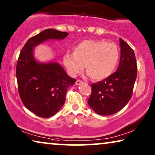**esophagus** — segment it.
<instances>
[{"instance_id": "obj_1", "label": "esophagus", "mask_w": 155, "mask_h": 155, "mask_svg": "<svg viewBox=\"0 0 155 155\" xmlns=\"http://www.w3.org/2000/svg\"><path fill=\"white\" fill-rule=\"evenodd\" d=\"M82 83V81L80 80H77V81L75 82V84H78V85H80V84H81Z\"/></svg>"}]
</instances>
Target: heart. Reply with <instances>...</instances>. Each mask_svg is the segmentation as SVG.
<instances>
[{"instance_id":"obj_1","label":"heart","mask_w":155,"mask_h":155,"mask_svg":"<svg viewBox=\"0 0 155 155\" xmlns=\"http://www.w3.org/2000/svg\"><path fill=\"white\" fill-rule=\"evenodd\" d=\"M118 46L104 40L86 39L74 46L73 53L68 52L63 61L68 73L75 77L84 70L94 80L109 77L119 60Z\"/></svg>"}]
</instances>
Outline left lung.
<instances>
[{"label":"left lung","instance_id":"left-lung-1","mask_svg":"<svg viewBox=\"0 0 155 155\" xmlns=\"http://www.w3.org/2000/svg\"><path fill=\"white\" fill-rule=\"evenodd\" d=\"M120 58L115 73L97 83L92 84L87 103L95 113L101 116L114 114L121 110L132 97L137 78V66L133 48L119 39Z\"/></svg>","mask_w":155,"mask_h":155}]
</instances>
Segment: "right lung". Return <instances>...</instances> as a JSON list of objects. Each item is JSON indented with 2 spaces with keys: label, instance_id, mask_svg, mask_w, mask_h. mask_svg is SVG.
<instances>
[{
  "label": "right lung",
  "instance_id": "1",
  "mask_svg": "<svg viewBox=\"0 0 155 155\" xmlns=\"http://www.w3.org/2000/svg\"><path fill=\"white\" fill-rule=\"evenodd\" d=\"M65 31L46 29L31 37L23 46L16 67L18 92L27 109L41 118H48L58 112L65 101L70 86L76 82L69 77L58 63H38L33 48L48 39H63Z\"/></svg>",
  "mask_w": 155,
  "mask_h": 155
}]
</instances>
